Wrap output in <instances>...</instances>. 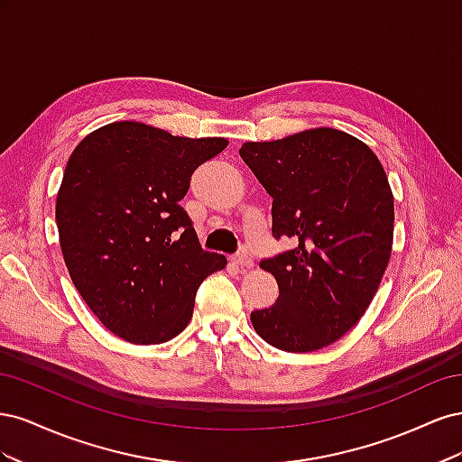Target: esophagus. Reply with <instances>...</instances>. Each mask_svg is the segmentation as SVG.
<instances>
[{
  "label": "esophagus",
  "mask_w": 462,
  "mask_h": 462,
  "mask_svg": "<svg viewBox=\"0 0 462 462\" xmlns=\"http://www.w3.org/2000/svg\"><path fill=\"white\" fill-rule=\"evenodd\" d=\"M233 262H235L236 265H241V268H253V265H254V260L250 258L248 253L235 254V256H233Z\"/></svg>",
  "instance_id": "esophagus-1"
}]
</instances>
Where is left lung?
I'll return each mask as SVG.
<instances>
[{
    "instance_id": "left-lung-1",
    "label": "left lung",
    "mask_w": 462,
    "mask_h": 462,
    "mask_svg": "<svg viewBox=\"0 0 462 462\" xmlns=\"http://www.w3.org/2000/svg\"><path fill=\"white\" fill-rule=\"evenodd\" d=\"M239 153L273 199V236L297 245L260 262L279 297L250 321L275 348L319 351L365 316L385 273L395 219L387 175L365 143L329 127Z\"/></svg>"
}]
</instances>
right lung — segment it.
Wrapping results in <instances>:
<instances>
[{
  "label": "right lung",
  "instance_id": "add662e5",
  "mask_svg": "<svg viewBox=\"0 0 462 462\" xmlns=\"http://www.w3.org/2000/svg\"><path fill=\"white\" fill-rule=\"evenodd\" d=\"M226 146V138L117 121L73 150L55 202L61 253L80 297L117 337H177L200 283L226 268V256L202 250L179 206L194 170Z\"/></svg>",
  "mask_w": 462,
  "mask_h": 462
}]
</instances>
